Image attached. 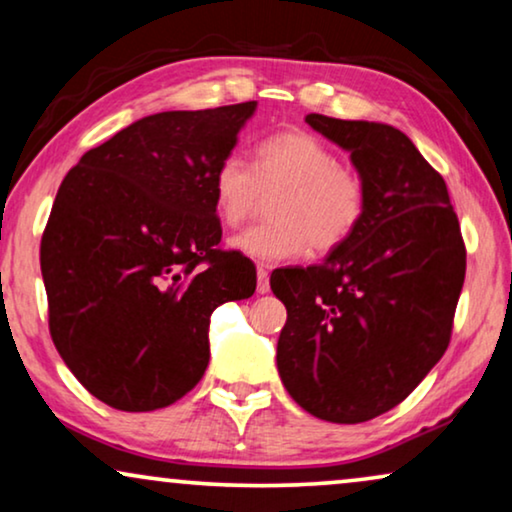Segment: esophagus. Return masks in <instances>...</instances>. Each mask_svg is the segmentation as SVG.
<instances>
[{
    "instance_id": "obj_1",
    "label": "esophagus",
    "mask_w": 512,
    "mask_h": 512,
    "mask_svg": "<svg viewBox=\"0 0 512 512\" xmlns=\"http://www.w3.org/2000/svg\"><path fill=\"white\" fill-rule=\"evenodd\" d=\"M256 291L258 293L270 291V272H268V265H263V263L256 268Z\"/></svg>"
}]
</instances>
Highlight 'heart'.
<instances>
[{
  "mask_svg": "<svg viewBox=\"0 0 512 512\" xmlns=\"http://www.w3.org/2000/svg\"><path fill=\"white\" fill-rule=\"evenodd\" d=\"M268 223L230 240L240 254L263 263L291 261L340 249L359 230L368 207L361 170L338 160L324 139L305 130H284L256 146L254 165L226 156L212 177L214 212L226 226H240L272 195Z\"/></svg>",
  "mask_w": 512,
  "mask_h": 512,
  "instance_id": "obj_1",
  "label": "heart"
}]
</instances>
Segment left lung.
Masks as SVG:
<instances>
[{
    "label": "left lung",
    "instance_id": "obj_1",
    "mask_svg": "<svg viewBox=\"0 0 512 512\" xmlns=\"http://www.w3.org/2000/svg\"><path fill=\"white\" fill-rule=\"evenodd\" d=\"M352 151L368 207L349 240L312 268L272 272L286 305L277 368L310 415L368 422L405 401L445 354L466 244L440 174L401 130L307 114Z\"/></svg>",
    "mask_w": 512,
    "mask_h": 512
}]
</instances>
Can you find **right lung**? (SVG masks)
I'll return each mask as SVG.
<instances>
[{
  "label": "right lung",
  "instance_id": "obj_1",
  "mask_svg": "<svg viewBox=\"0 0 512 512\" xmlns=\"http://www.w3.org/2000/svg\"><path fill=\"white\" fill-rule=\"evenodd\" d=\"M256 102L163 111L86 151L41 235L48 331L95 398L125 412L186 396L209 363V314L254 296L256 268L219 247L212 177Z\"/></svg>",
  "mask_w": 512,
  "mask_h": 512
}]
</instances>
